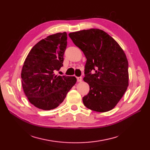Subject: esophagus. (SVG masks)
<instances>
[{"label": "esophagus", "mask_w": 150, "mask_h": 150, "mask_svg": "<svg viewBox=\"0 0 150 150\" xmlns=\"http://www.w3.org/2000/svg\"><path fill=\"white\" fill-rule=\"evenodd\" d=\"M77 81H78V82H81V81H82V77H81V76L77 77Z\"/></svg>", "instance_id": "1"}]
</instances>
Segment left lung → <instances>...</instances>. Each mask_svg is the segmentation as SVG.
Masks as SVG:
<instances>
[{
    "mask_svg": "<svg viewBox=\"0 0 150 150\" xmlns=\"http://www.w3.org/2000/svg\"><path fill=\"white\" fill-rule=\"evenodd\" d=\"M69 36L87 59L83 79L89 91L83 98L84 106L98 112L111 110L128 86V62L124 51L100 29L83 30Z\"/></svg>",
    "mask_w": 150,
    "mask_h": 150,
    "instance_id": "1",
    "label": "left lung"
}]
</instances>
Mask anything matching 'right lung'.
<instances>
[{
    "label": "right lung",
    "mask_w": 150,
    "mask_h": 150,
    "mask_svg": "<svg viewBox=\"0 0 150 150\" xmlns=\"http://www.w3.org/2000/svg\"><path fill=\"white\" fill-rule=\"evenodd\" d=\"M66 46V33L52 34L36 44L25 59L21 72L22 88L36 108H57L76 83L74 76L55 74L63 66Z\"/></svg>",
    "instance_id": "1"
}]
</instances>
